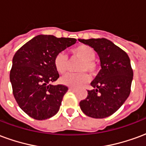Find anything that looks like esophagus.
<instances>
[{
  "label": "esophagus",
  "mask_w": 146,
  "mask_h": 146,
  "mask_svg": "<svg viewBox=\"0 0 146 146\" xmlns=\"http://www.w3.org/2000/svg\"><path fill=\"white\" fill-rule=\"evenodd\" d=\"M69 91H70V92H75L76 89L73 88H69Z\"/></svg>",
  "instance_id": "1"
}]
</instances>
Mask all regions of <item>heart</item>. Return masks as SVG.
Segmentation results:
<instances>
[{
    "label": "heart",
    "instance_id": "b5f03b06",
    "mask_svg": "<svg viewBox=\"0 0 146 146\" xmlns=\"http://www.w3.org/2000/svg\"><path fill=\"white\" fill-rule=\"evenodd\" d=\"M70 54L72 58L80 60L76 67V70L80 73H68L61 78L60 82L64 85L77 88L89 80L88 76L85 72L91 76L95 75L98 72V64L94 60L95 52L92 47L81 44L70 49ZM53 63L56 71L60 74H64L69 67V61L62 52L58 53L54 56Z\"/></svg>",
    "mask_w": 146,
    "mask_h": 146
}]
</instances>
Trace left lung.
Wrapping results in <instances>:
<instances>
[{
	"label": "left lung",
	"mask_w": 146,
	"mask_h": 146,
	"mask_svg": "<svg viewBox=\"0 0 146 146\" xmlns=\"http://www.w3.org/2000/svg\"><path fill=\"white\" fill-rule=\"evenodd\" d=\"M94 48L101 62V70L91 83L93 90L88 91L80 107L88 116L102 119L119 110L131 93L133 70L128 55L106 38L79 39Z\"/></svg>",
	"instance_id": "obj_1"
}]
</instances>
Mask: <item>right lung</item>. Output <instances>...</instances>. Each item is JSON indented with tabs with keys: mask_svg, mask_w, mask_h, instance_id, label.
Returning a JSON list of instances; mask_svg holds the SVG:
<instances>
[{
	"mask_svg": "<svg viewBox=\"0 0 146 146\" xmlns=\"http://www.w3.org/2000/svg\"><path fill=\"white\" fill-rule=\"evenodd\" d=\"M76 42L75 38L38 35L15 54L10 71L12 92L19 106L28 116L43 120L59 110L68 88L51 84L59 77L53 60L58 53Z\"/></svg>",
	"mask_w": 146,
	"mask_h": 146,
	"instance_id": "1",
	"label": "right lung"
}]
</instances>
